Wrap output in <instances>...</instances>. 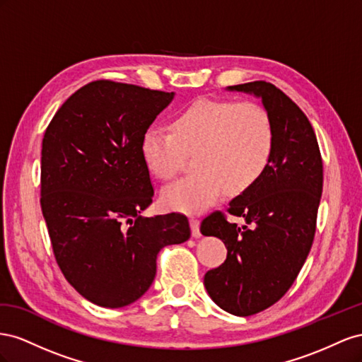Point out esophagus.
<instances>
[{
  "instance_id": "esophagus-1",
  "label": "esophagus",
  "mask_w": 362,
  "mask_h": 362,
  "mask_svg": "<svg viewBox=\"0 0 362 362\" xmlns=\"http://www.w3.org/2000/svg\"><path fill=\"white\" fill-rule=\"evenodd\" d=\"M189 224H191L192 236H194V238H199V236H200V221L192 216V218L189 220Z\"/></svg>"
}]
</instances>
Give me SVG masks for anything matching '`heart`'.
<instances>
[{
	"instance_id": "1",
	"label": "heart",
	"mask_w": 362,
	"mask_h": 362,
	"mask_svg": "<svg viewBox=\"0 0 362 362\" xmlns=\"http://www.w3.org/2000/svg\"><path fill=\"white\" fill-rule=\"evenodd\" d=\"M139 150L147 170L163 182L173 180L194 153L195 173L165 189L162 202L168 209L197 214L226 189L241 194L262 177L273 159L274 126L255 101L202 98L175 113L170 132H144Z\"/></svg>"
}]
</instances>
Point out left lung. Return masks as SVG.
Masks as SVG:
<instances>
[{"label": "left lung", "instance_id": "obj_1", "mask_svg": "<svg viewBox=\"0 0 362 362\" xmlns=\"http://www.w3.org/2000/svg\"><path fill=\"white\" fill-rule=\"evenodd\" d=\"M229 89L261 97L274 126L267 171L227 208L245 224L214 211L200 226L227 249L226 261L204 274L206 290L224 311L249 317L281 300L302 270L315 235L323 160L311 122L281 89L264 80Z\"/></svg>", "mask_w": 362, "mask_h": 362}]
</instances>
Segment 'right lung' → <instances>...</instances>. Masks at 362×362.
<instances>
[{"label": "right lung", "mask_w": 362, "mask_h": 362, "mask_svg": "<svg viewBox=\"0 0 362 362\" xmlns=\"http://www.w3.org/2000/svg\"><path fill=\"white\" fill-rule=\"evenodd\" d=\"M173 95L95 80L45 130L40 206L51 247L66 281L98 306L138 300L156 276L162 247L191 236L187 215H139L154 197L141 138Z\"/></svg>", "instance_id": "obj_1"}]
</instances>
